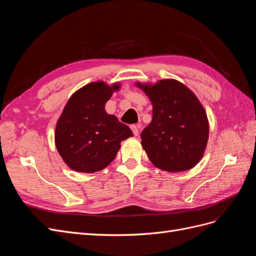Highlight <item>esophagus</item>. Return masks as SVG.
I'll return each instance as SVG.
<instances>
[{
  "label": "esophagus",
  "instance_id": "esophagus-1",
  "mask_svg": "<svg viewBox=\"0 0 256 256\" xmlns=\"http://www.w3.org/2000/svg\"><path fill=\"white\" fill-rule=\"evenodd\" d=\"M138 125H131L130 126V128H131V130H132V132H134V134L136 136H138Z\"/></svg>",
  "mask_w": 256,
  "mask_h": 256
}]
</instances>
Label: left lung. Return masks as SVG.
<instances>
[{
  "label": "left lung",
  "instance_id": "left-lung-1",
  "mask_svg": "<svg viewBox=\"0 0 256 256\" xmlns=\"http://www.w3.org/2000/svg\"><path fill=\"white\" fill-rule=\"evenodd\" d=\"M136 85L152 104V120L141 134L142 146L152 164L168 172L192 168L202 159L208 141L203 106L176 80Z\"/></svg>",
  "mask_w": 256,
  "mask_h": 256
}]
</instances>
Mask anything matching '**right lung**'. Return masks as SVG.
<instances>
[{"mask_svg": "<svg viewBox=\"0 0 256 256\" xmlns=\"http://www.w3.org/2000/svg\"><path fill=\"white\" fill-rule=\"evenodd\" d=\"M120 84L85 85L69 98L56 128V145L65 164L76 172L95 173L115 159L130 128L104 110Z\"/></svg>", "mask_w": 256, "mask_h": 256, "instance_id": "add662e5", "label": "right lung"}]
</instances>
